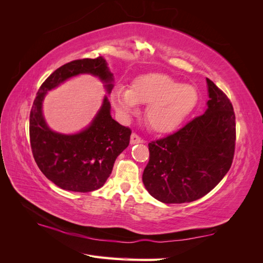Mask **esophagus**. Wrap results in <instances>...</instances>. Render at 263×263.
I'll use <instances>...</instances> for the list:
<instances>
[{"mask_svg": "<svg viewBox=\"0 0 263 263\" xmlns=\"http://www.w3.org/2000/svg\"><path fill=\"white\" fill-rule=\"evenodd\" d=\"M142 139L136 134H132L130 136V145H136V144H141Z\"/></svg>", "mask_w": 263, "mask_h": 263, "instance_id": "esophagus-1", "label": "esophagus"}]
</instances>
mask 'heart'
<instances>
[{"label": "heart", "mask_w": 263, "mask_h": 263, "mask_svg": "<svg viewBox=\"0 0 263 263\" xmlns=\"http://www.w3.org/2000/svg\"><path fill=\"white\" fill-rule=\"evenodd\" d=\"M117 112L128 117L138 104H147L145 118L156 133H170L185 121L198 102V91L192 84L181 83L164 73L137 77L132 87L116 85L110 94Z\"/></svg>", "instance_id": "1"}]
</instances>
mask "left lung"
I'll use <instances>...</instances> for the list:
<instances>
[{
    "instance_id": "1",
    "label": "left lung",
    "mask_w": 263,
    "mask_h": 263,
    "mask_svg": "<svg viewBox=\"0 0 263 263\" xmlns=\"http://www.w3.org/2000/svg\"><path fill=\"white\" fill-rule=\"evenodd\" d=\"M208 108L183 128L149 146L142 173L148 193L165 204L193 202L224 178L233 163L236 140L232 103L206 78Z\"/></svg>"
}]
</instances>
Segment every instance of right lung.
<instances>
[{
  "label": "right lung",
  "mask_w": 263,
  "mask_h": 263,
  "mask_svg": "<svg viewBox=\"0 0 263 263\" xmlns=\"http://www.w3.org/2000/svg\"><path fill=\"white\" fill-rule=\"evenodd\" d=\"M80 74L97 76L108 94L91 123L83 130L74 134L54 132L43 116V100L49 90ZM113 83L114 76L107 61L99 57L66 63L39 87L29 116L31 151L45 177L62 190L86 193L100 189L112 173L116 158L129 145L130 129L110 115L108 95Z\"/></svg>",
  "instance_id": "add662e5"
}]
</instances>
